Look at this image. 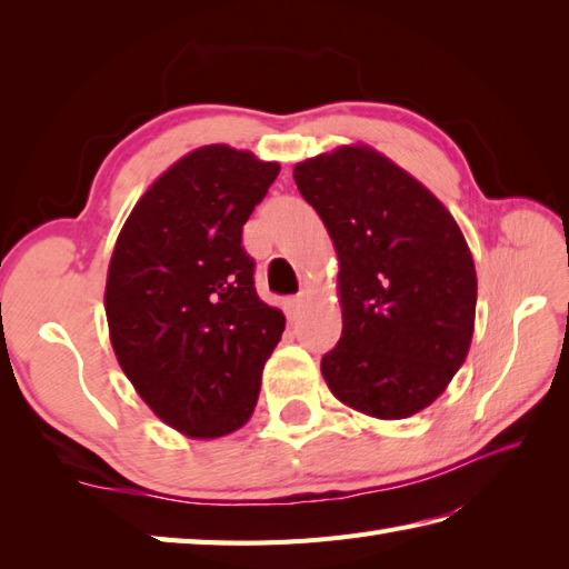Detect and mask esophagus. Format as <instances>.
<instances>
[{
  "label": "esophagus",
  "instance_id": "1",
  "mask_svg": "<svg viewBox=\"0 0 569 569\" xmlns=\"http://www.w3.org/2000/svg\"><path fill=\"white\" fill-rule=\"evenodd\" d=\"M300 310H303V296H293V298H288V303H286L288 320H298Z\"/></svg>",
  "mask_w": 569,
  "mask_h": 569
}]
</instances>
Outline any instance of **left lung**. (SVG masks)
<instances>
[{"label": "left lung", "mask_w": 569, "mask_h": 569, "mask_svg": "<svg viewBox=\"0 0 569 569\" xmlns=\"http://www.w3.org/2000/svg\"><path fill=\"white\" fill-rule=\"evenodd\" d=\"M293 178L340 259L342 337L320 361L325 381L367 416L418 413L452 381L475 332L477 271L455 217L367 147L316 156Z\"/></svg>", "instance_id": "obj_1"}]
</instances>
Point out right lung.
Wrapping results in <instances>:
<instances>
[{"label": "right lung", "mask_w": 569, "mask_h": 569, "mask_svg": "<svg viewBox=\"0 0 569 569\" xmlns=\"http://www.w3.org/2000/svg\"><path fill=\"white\" fill-rule=\"evenodd\" d=\"M281 166L222 143L183 156L119 232L104 310L119 367L168 426L220 438L244 426L286 328L253 288L241 227Z\"/></svg>", "instance_id": "add662e5"}]
</instances>
